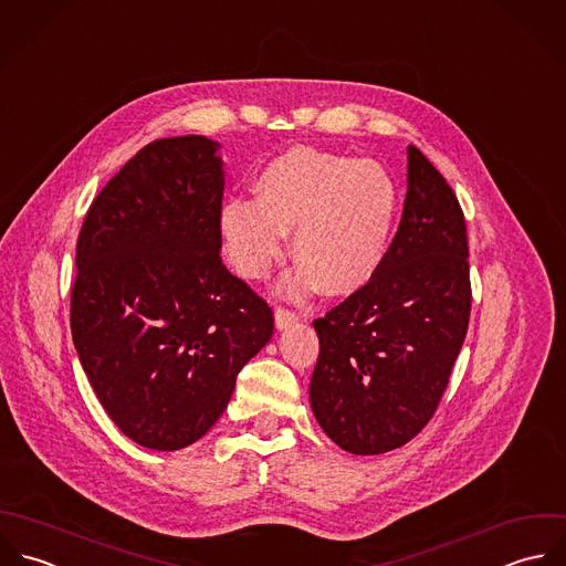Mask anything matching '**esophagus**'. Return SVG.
<instances>
[{"label":"esophagus","mask_w":566,"mask_h":566,"mask_svg":"<svg viewBox=\"0 0 566 566\" xmlns=\"http://www.w3.org/2000/svg\"><path fill=\"white\" fill-rule=\"evenodd\" d=\"M298 321V314H294V312H290V310H285V307H279L276 312H274V323H276V329H287L292 323H296Z\"/></svg>","instance_id":"34e87169"}]
</instances>
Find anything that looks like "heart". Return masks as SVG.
Segmentation results:
<instances>
[{"label": "heart", "mask_w": 566, "mask_h": 566, "mask_svg": "<svg viewBox=\"0 0 566 566\" xmlns=\"http://www.w3.org/2000/svg\"><path fill=\"white\" fill-rule=\"evenodd\" d=\"M397 212V189L376 160L294 147L274 158L252 199L221 208L219 232L230 265L245 279H263L285 252V232L303 263L283 279L294 298L323 283L347 296L376 276Z\"/></svg>", "instance_id": "1"}]
</instances>
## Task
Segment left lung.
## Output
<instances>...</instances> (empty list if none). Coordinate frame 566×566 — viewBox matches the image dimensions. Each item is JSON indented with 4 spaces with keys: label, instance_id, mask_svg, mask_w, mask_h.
Segmentation results:
<instances>
[{
    "label": "left lung",
    "instance_id": "obj_1",
    "mask_svg": "<svg viewBox=\"0 0 566 566\" xmlns=\"http://www.w3.org/2000/svg\"><path fill=\"white\" fill-rule=\"evenodd\" d=\"M468 232L446 178L408 147V190L376 276L314 321L312 410L352 454L408 443L432 419L468 334Z\"/></svg>",
    "mask_w": 566,
    "mask_h": 566
}]
</instances>
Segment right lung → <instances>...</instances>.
I'll return each mask as SVG.
<instances>
[{
    "instance_id": "1",
    "label": "right lung",
    "mask_w": 566,
    "mask_h": 566,
    "mask_svg": "<svg viewBox=\"0 0 566 566\" xmlns=\"http://www.w3.org/2000/svg\"><path fill=\"white\" fill-rule=\"evenodd\" d=\"M219 145L163 138L92 201L72 285V340L112 421L180 450L226 410L274 332L270 305L221 263Z\"/></svg>"
}]
</instances>
